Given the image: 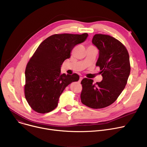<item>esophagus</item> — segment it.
Returning <instances> with one entry per match:
<instances>
[{
	"label": "esophagus",
	"instance_id": "obj_1",
	"mask_svg": "<svg viewBox=\"0 0 147 147\" xmlns=\"http://www.w3.org/2000/svg\"><path fill=\"white\" fill-rule=\"evenodd\" d=\"M82 78H83V77H80V79H79V81H78V82H80L81 81V80H82Z\"/></svg>",
	"mask_w": 147,
	"mask_h": 147
}]
</instances>
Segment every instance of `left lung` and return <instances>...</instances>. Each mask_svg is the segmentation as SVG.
<instances>
[{
    "mask_svg": "<svg viewBox=\"0 0 147 147\" xmlns=\"http://www.w3.org/2000/svg\"><path fill=\"white\" fill-rule=\"evenodd\" d=\"M92 42L99 50L96 66L103 80L94 84L91 79L84 78L81 100L89 108L101 109L112 104L124 89L130 73V58L125 47L111 36L95 34Z\"/></svg>",
    "mask_w": 147,
    "mask_h": 147,
    "instance_id": "1",
    "label": "left lung"
}]
</instances>
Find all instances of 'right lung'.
<instances>
[{
    "instance_id": "obj_1",
    "label": "right lung",
    "mask_w": 147,
    "mask_h": 147,
    "mask_svg": "<svg viewBox=\"0 0 147 147\" xmlns=\"http://www.w3.org/2000/svg\"><path fill=\"white\" fill-rule=\"evenodd\" d=\"M88 34H61L51 35L42 42L27 65L24 94L31 108L46 113L57 106L60 96L79 76L60 73L63 61L70 57L73 48L84 42Z\"/></svg>"
}]
</instances>
